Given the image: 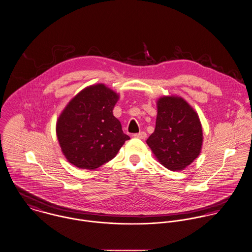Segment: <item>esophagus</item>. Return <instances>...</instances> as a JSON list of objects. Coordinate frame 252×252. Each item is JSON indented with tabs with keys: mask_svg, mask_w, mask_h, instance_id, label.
I'll list each match as a JSON object with an SVG mask.
<instances>
[{
	"mask_svg": "<svg viewBox=\"0 0 252 252\" xmlns=\"http://www.w3.org/2000/svg\"><path fill=\"white\" fill-rule=\"evenodd\" d=\"M133 136L135 138H139V139H145L147 137V133L145 131H141L139 133H135L133 134Z\"/></svg>",
	"mask_w": 252,
	"mask_h": 252,
	"instance_id": "obj_1",
	"label": "esophagus"
}]
</instances>
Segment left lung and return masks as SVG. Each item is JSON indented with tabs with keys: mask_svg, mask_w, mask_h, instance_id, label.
<instances>
[{
	"mask_svg": "<svg viewBox=\"0 0 252 252\" xmlns=\"http://www.w3.org/2000/svg\"><path fill=\"white\" fill-rule=\"evenodd\" d=\"M203 142L197 113L182 97L158 100L156 128L147 144L158 160L171 171L184 170L199 156Z\"/></svg>",
	"mask_w": 252,
	"mask_h": 252,
	"instance_id": "1",
	"label": "left lung"
}]
</instances>
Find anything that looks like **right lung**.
<instances>
[{
	"label": "right lung",
	"mask_w": 252,
	"mask_h": 252,
	"mask_svg": "<svg viewBox=\"0 0 252 252\" xmlns=\"http://www.w3.org/2000/svg\"><path fill=\"white\" fill-rule=\"evenodd\" d=\"M119 95L103 84L75 95L57 122V136L66 159L76 167L94 170L114 158L129 136L113 108Z\"/></svg>",
	"instance_id": "obj_1"
}]
</instances>
